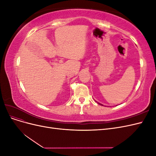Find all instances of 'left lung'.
Wrapping results in <instances>:
<instances>
[{"label":"left lung","mask_w":156,"mask_h":156,"mask_svg":"<svg viewBox=\"0 0 156 156\" xmlns=\"http://www.w3.org/2000/svg\"><path fill=\"white\" fill-rule=\"evenodd\" d=\"M98 104H100V105H102V104H101V103H98Z\"/></svg>","instance_id":"obj_1"}]
</instances>
